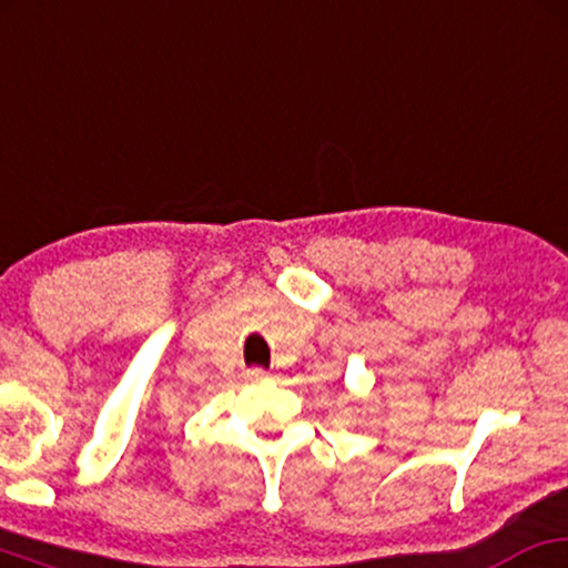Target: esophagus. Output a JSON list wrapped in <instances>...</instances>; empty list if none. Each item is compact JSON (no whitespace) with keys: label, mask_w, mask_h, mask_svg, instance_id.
Masks as SVG:
<instances>
[{"label":"esophagus","mask_w":568,"mask_h":568,"mask_svg":"<svg viewBox=\"0 0 568 568\" xmlns=\"http://www.w3.org/2000/svg\"><path fill=\"white\" fill-rule=\"evenodd\" d=\"M245 378L261 383V381H268V373L263 371V367H250V371H245Z\"/></svg>","instance_id":"esophagus-1"}]
</instances>
